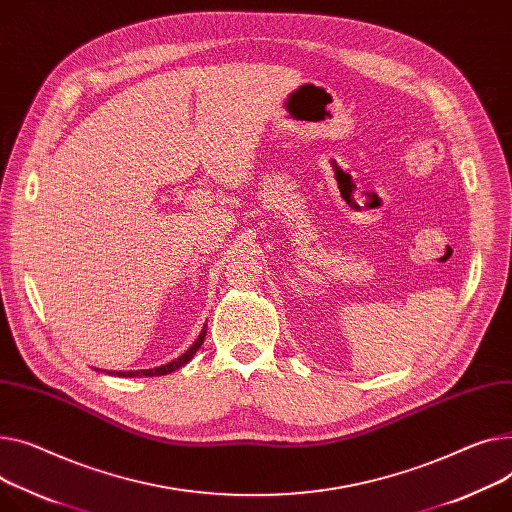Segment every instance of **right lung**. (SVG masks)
Returning <instances> with one entry per match:
<instances>
[{
	"instance_id": "right-lung-1",
	"label": "right lung",
	"mask_w": 512,
	"mask_h": 512,
	"mask_svg": "<svg viewBox=\"0 0 512 512\" xmlns=\"http://www.w3.org/2000/svg\"><path fill=\"white\" fill-rule=\"evenodd\" d=\"M206 333H208V329H206V325H203V329H201L199 337L193 342V346H191L185 354H181L179 358H175L173 362L156 366V368H148V370H127V372H109V374H117V377H162V374L175 372L177 368L185 366V364L195 356V352H197V350L201 348V344H203V339H206ZM96 370L100 372V368H96Z\"/></svg>"
}]
</instances>
